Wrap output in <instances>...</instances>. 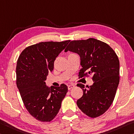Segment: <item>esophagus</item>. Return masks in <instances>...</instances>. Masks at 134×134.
<instances>
[{
	"label": "esophagus",
	"mask_w": 134,
	"mask_h": 134,
	"mask_svg": "<svg viewBox=\"0 0 134 134\" xmlns=\"http://www.w3.org/2000/svg\"><path fill=\"white\" fill-rule=\"evenodd\" d=\"M75 85L73 84H71V85H68V89H69V90H70L71 89L73 88L74 87H75Z\"/></svg>",
	"instance_id": "esophagus-1"
}]
</instances>
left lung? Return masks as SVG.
Masks as SVG:
<instances>
[{
  "label": "left lung",
  "mask_w": 134,
  "mask_h": 134,
  "mask_svg": "<svg viewBox=\"0 0 134 134\" xmlns=\"http://www.w3.org/2000/svg\"><path fill=\"white\" fill-rule=\"evenodd\" d=\"M77 54L82 67L80 77L92 75L94 83L88 87L78 83L83 90L77 101L80 110L94 118L104 113L111 105L119 83V60L110 46L100 40L90 38L70 42L64 51Z\"/></svg>",
  "instance_id": "8db88e82"
}]
</instances>
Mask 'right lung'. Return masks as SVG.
Segmentation results:
<instances>
[{"mask_svg": "<svg viewBox=\"0 0 134 134\" xmlns=\"http://www.w3.org/2000/svg\"><path fill=\"white\" fill-rule=\"evenodd\" d=\"M70 40L44 42L27 47L21 52L16 67V85L25 108L41 122H50L58 114L68 88L46 86V77L54 61Z\"/></svg>", "mask_w": 134, "mask_h": 134, "instance_id": "obj_1", "label": "right lung"}]
</instances>
